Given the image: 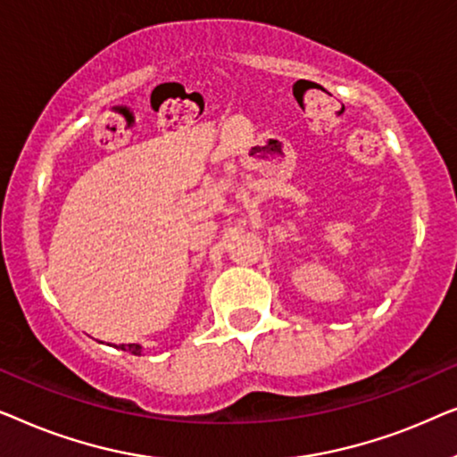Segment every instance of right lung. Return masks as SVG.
Returning <instances> with one entry per match:
<instances>
[{
	"instance_id": "obj_1",
	"label": "right lung",
	"mask_w": 457,
	"mask_h": 457,
	"mask_svg": "<svg viewBox=\"0 0 457 457\" xmlns=\"http://www.w3.org/2000/svg\"><path fill=\"white\" fill-rule=\"evenodd\" d=\"M120 349H124V352H130V353H135V355H141V345H137V343H129V345H120Z\"/></svg>"
}]
</instances>
